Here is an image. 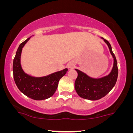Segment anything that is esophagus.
<instances>
[{"instance_id": "34e87169", "label": "esophagus", "mask_w": 133, "mask_h": 133, "mask_svg": "<svg viewBox=\"0 0 133 133\" xmlns=\"http://www.w3.org/2000/svg\"><path fill=\"white\" fill-rule=\"evenodd\" d=\"M75 64L73 62H70L68 64V68H69V69H73L75 67Z\"/></svg>"}]
</instances>
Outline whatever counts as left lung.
Masks as SVG:
<instances>
[{
  "mask_svg": "<svg viewBox=\"0 0 133 133\" xmlns=\"http://www.w3.org/2000/svg\"><path fill=\"white\" fill-rule=\"evenodd\" d=\"M108 45L110 53L113 58V66L106 76L92 78L84 72L75 69L78 76L75 82V88L79 96L89 100H97L104 97L114 88L118 78L117 61L112 51L111 44L107 40L102 38Z\"/></svg>",
  "mask_w": 133,
  "mask_h": 133,
  "instance_id": "left-lung-1",
  "label": "left lung"
}]
</instances>
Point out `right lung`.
<instances>
[{
  "instance_id": "add662e5",
  "label": "right lung",
  "mask_w": 133,
  "mask_h": 133,
  "mask_svg": "<svg viewBox=\"0 0 133 133\" xmlns=\"http://www.w3.org/2000/svg\"><path fill=\"white\" fill-rule=\"evenodd\" d=\"M30 38L21 43L16 52L13 64V78L17 88L25 96L35 100H45L54 95L58 88L59 80L66 74L68 69L65 68L41 77L25 73L21 66V53Z\"/></svg>"
}]
</instances>
